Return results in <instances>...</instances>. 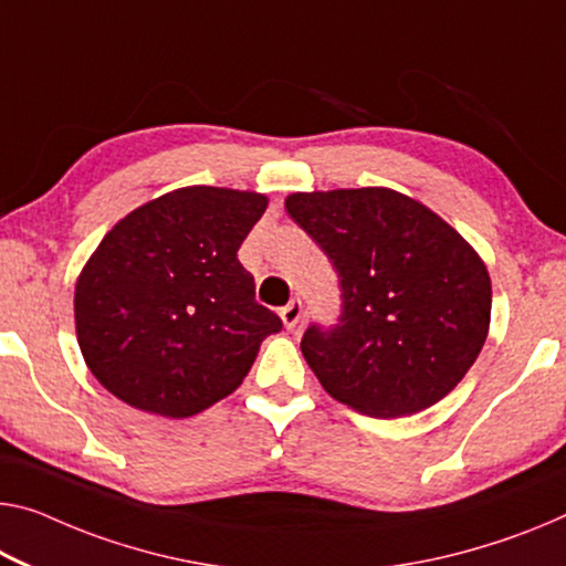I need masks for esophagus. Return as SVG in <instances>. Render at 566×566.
<instances>
[{
    "mask_svg": "<svg viewBox=\"0 0 566 566\" xmlns=\"http://www.w3.org/2000/svg\"><path fill=\"white\" fill-rule=\"evenodd\" d=\"M301 316H303V303L295 301V298L289 303V306L281 308V321H283L285 328H295V326H298Z\"/></svg>",
    "mask_w": 566,
    "mask_h": 566,
    "instance_id": "1",
    "label": "esophagus"
}]
</instances>
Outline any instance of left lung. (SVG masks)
Returning <instances> with one entry per match:
<instances>
[{
  "instance_id": "1",
  "label": "left lung",
  "mask_w": 566,
  "mask_h": 566,
  "mask_svg": "<svg viewBox=\"0 0 566 566\" xmlns=\"http://www.w3.org/2000/svg\"><path fill=\"white\" fill-rule=\"evenodd\" d=\"M342 277L334 328L301 352L321 387L369 417H405L453 392L491 326V275L438 212L387 187L285 197Z\"/></svg>"
}]
</instances>
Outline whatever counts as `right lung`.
Here are the masks:
<instances>
[{"instance_id":"obj_1","label":"right lung","mask_w":566,"mask_h":566,"mask_svg":"<svg viewBox=\"0 0 566 566\" xmlns=\"http://www.w3.org/2000/svg\"><path fill=\"white\" fill-rule=\"evenodd\" d=\"M265 207L260 192L195 185L106 232L75 281V334L113 397L181 420L242 385L283 326L238 260Z\"/></svg>"}]
</instances>
